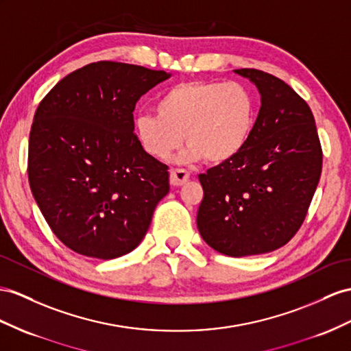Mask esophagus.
<instances>
[{"label": "esophagus", "mask_w": 351, "mask_h": 351, "mask_svg": "<svg viewBox=\"0 0 351 351\" xmlns=\"http://www.w3.org/2000/svg\"><path fill=\"white\" fill-rule=\"evenodd\" d=\"M190 179V173L184 169H172L170 170V184L173 186H181L188 182Z\"/></svg>", "instance_id": "1"}]
</instances>
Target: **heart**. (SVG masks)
Here are the masks:
<instances>
[{
  "label": "heart",
  "instance_id": "obj_1",
  "mask_svg": "<svg viewBox=\"0 0 351 351\" xmlns=\"http://www.w3.org/2000/svg\"><path fill=\"white\" fill-rule=\"evenodd\" d=\"M156 115L134 120V136L148 156L169 158L184 136L190 147L186 158L223 165L246 147L255 125V102L237 83H179L158 97Z\"/></svg>",
  "mask_w": 351,
  "mask_h": 351
}]
</instances>
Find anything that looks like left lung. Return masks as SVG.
Listing matches in <instances>:
<instances>
[{
	"label": "left lung",
	"mask_w": 351,
	"mask_h": 351,
	"mask_svg": "<svg viewBox=\"0 0 351 351\" xmlns=\"http://www.w3.org/2000/svg\"><path fill=\"white\" fill-rule=\"evenodd\" d=\"M254 83L261 108L254 132L228 163L199 175L203 200L197 228L228 256L267 254L300 230L322 173V147L307 102L280 78L234 69Z\"/></svg>",
	"instance_id": "obj_1"
}]
</instances>
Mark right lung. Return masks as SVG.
Instances as JSON below:
<instances>
[{"mask_svg":"<svg viewBox=\"0 0 351 351\" xmlns=\"http://www.w3.org/2000/svg\"><path fill=\"white\" fill-rule=\"evenodd\" d=\"M169 77L101 60L62 78L40 102L29 133V186L51 231L74 252L114 259L145 237L169 193V167L141 148L133 111Z\"/></svg>","mask_w":351,"mask_h":351,"instance_id":"add662e5","label":"right lung"}]
</instances>
